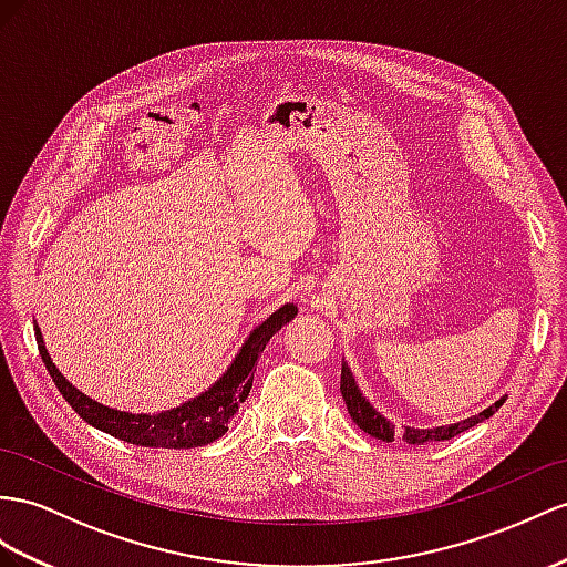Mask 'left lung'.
<instances>
[{
    "instance_id": "8db88e82",
    "label": "left lung",
    "mask_w": 567,
    "mask_h": 567,
    "mask_svg": "<svg viewBox=\"0 0 567 567\" xmlns=\"http://www.w3.org/2000/svg\"><path fill=\"white\" fill-rule=\"evenodd\" d=\"M340 393H342V400L347 404V412H350V416L354 419V424L369 433L371 439H379V441H385V443H393L395 441V424L390 422L388 416H383L379 410L373 408V404L364 398V393H361L357 381H354V373L350 371V367H347V361H342V373H340ZM507 395H503L501 400H496L491 404V408H486L484 412H478L470 419H462V422L457 424H445V426H433V429H414V426H402V441H408L412 445H424V443H433V441H447L453 439V435L462 433L472 429L474 424L484 422V419L493 416L498 412L501 404L505 402Z\"/></svg>"
}]
</instances>
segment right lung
Masks as SVG:
<instances>
[{
  "instance_id": "add662e5",
  "label": "right lung",
  "mask_w": 567,
  "mask_h": 567,
  "mask_svg": "<svg viewBox=\"0 0 567 567\" xmlns=\"http://www.w3.org/2000/svg\"><path fill=\"white\" fill-rule=\"evenodd\" d=\"M297 316L295 303H285L275 313H270L264 323H258L249 338L244 340L239 352L231 359L227 371L217 379L208 390L200 395L182 402L179 408L163 410V412H148V414H134L107 408V404L89 398L76 385L66 381V375L54 367V361L48 352L42 332L35 326V340L45 369L50 371L54 385L60 388L62 398L74 408V412L89 422L91 426L100 429L103 433L114 435L124 443H134L143 447H169V450H188L198 445H208L217 439H223L227 426L235 414L239 412V404L249 398L254 385V373L258 357L264 354L266 344L282 326H287Z\"/></svg>"
}]
</instances>
